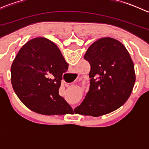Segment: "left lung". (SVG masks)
I'll return each instance as SVG.
<instances>
[{
  "instance_id": "8db88e82",
  "label": "left lung",
  "mask_w": 149,
  "mask_h": 149,
  "mask_svg": "<svg viewBox=\"0 0 149 149\" xmlns=\"http://www.w3.org/2000/svg\"><path fill=\"white\" fill-rule=\"evenodd\" d=\"M84 59L91 65L90 88L75 113L99 117L120 107L136 81L134 64L125 47L115 39L104 37L88 48Z\"/></svg>"
}]
</instances>
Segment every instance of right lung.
<instances>
[{
  "instance_id": "obj_1",
  "label": "right lung",
  "mask_w": 149,
  "mask_h": 149,
  "mask_svg": "<svg viewBox=\"0 0 149 149\" xmlns=\"http://www.w3.org/2000/svg\"><path fill=\"white\" fill-rule=\"evenodd\" d=\"M68 68L59 48L45 37L28 41L10 68L11 84L22 102L37 113L63 115L73 109L59 95L63 74Z\"/></svg>"
}]
</instances>
